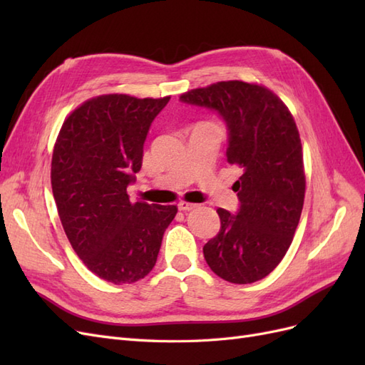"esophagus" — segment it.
Instances as JSON below:
<instances>
[{
    "label": "esophagus",
    "instance_id": "obj_1",
    "mask_svg": "<svg viewBox=\"0 0 365 365\" xmlns=\"http://www.w3.org/2000/svg\"><path fill=\"white\" fill-rule=\"evenodd\" d=\"M196 207H197V204H190V202H184V201L178 202V210H181V212H190V210H193Z\"/></svg>",
    "mask_w": 365,
    "mask_h": 365
}]
</instances>
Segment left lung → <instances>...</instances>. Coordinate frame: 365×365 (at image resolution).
<instances>
[{
	"mask_svg": "<svg viewBox=\"0 0 365 365\" xmlns=\"http://www.w3.org/2000/svg\"><path fill=\"white\" fill-rule=\"evenodd\" d=\"M180 101L217 113L227 126V161L244 169L233 187L237 212L217 208L220 230L202 248L205 262L230 283L262 280L288 251L304 202L294 117L268 88L240 81L197 88Z\"/></svg>",
	"mask_w": 365,
	"mask_h": 365,
	"instance_id": "8db88e82",
	"label": "left lung"
}]
</instances>
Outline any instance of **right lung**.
I'll list each match as a JSON object with an SVG mask.
<instances>
[{"label": "right lung", "mask_w": 365, "mask_h": 365, "mask_svg": "<svg viewBox=\"0 0 365 365\" xmlns=\"http://www.w3.org/2000/svg\"><path fill=\"white\" fill-rule=\"evenodd\" d=\"M170 97L98 96L65 120L51 160V189L73 250L114 284L134 283L155 267L178 208L132 202L152 121Z\"/></svg>", "instance_id": "add662e5"}]
</instances>
